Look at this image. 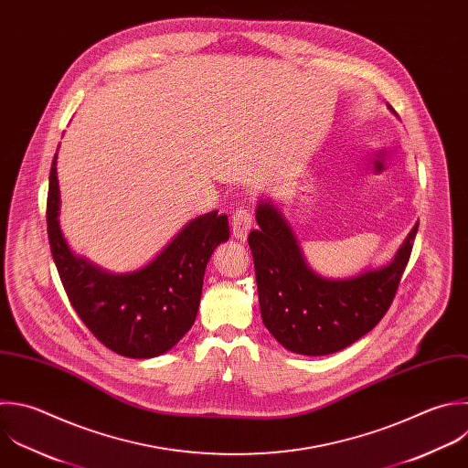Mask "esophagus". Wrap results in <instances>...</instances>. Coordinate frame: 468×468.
<instances>
[{
    "instance_id": "obj_1",
    "label": "esophagus",
    "mask_w": 468,
    "mask_h": 468,
    "mask_svg": "<svg viewBox=\"0 0 468 468\" xmlns=\"http://www.w3.org/2000/svg\"><path fill=\"white\" fill-rule=\"evenodd\" d=\"M232 236L236 239H245L247 234L250 232V227H252V214L247 210V208H238L234 214H232Z\"/></svg>"
}]
</instances>
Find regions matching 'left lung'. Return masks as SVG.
I'll list each match as a JSON object with an SVG mask.
<instances>
[{"label":"left lung","mask_w":468,"mask_h":468,"mask_svg":"<svg viewBox=\"0 0 468 468\" xmlns=\"http://www.w3.org/2000/svg\"><path fill=\"white\" fill-rule=\"evenodd\" d=\"M256 221L260 229L249 234V247L263 324L285 349L307 356L336 353L380 322L419 227L413 225L389 263L347 278H325L309 267L291 225L269 199H260Z\"/></svg>","instance_id":"1"}]
</instances>
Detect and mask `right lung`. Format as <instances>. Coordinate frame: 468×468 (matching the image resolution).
I'll return each instance as SVG.
<instances>
[{"instance_id": "add662e5", "label": "right lung", "mask_w": 468, "mask_h": 468, "mask_svg": "<svg viewBox=\"0 0 468 468\" xmlns=\"http://www.w3.org/2000/svg\"><path fill=\"white\" fill-rule=\"evenodd\" d=\"M57 155L49 174L48 234L55 265L73 309L112 351L154 358L170 351L192 327L203 276L214 249L227 241L229 219L212 210L186 223L144 267L106 271L75 254L60 229Z\"/></svg>"}]
</instances>
